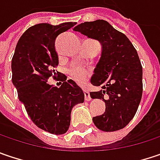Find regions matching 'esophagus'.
I'll list each match as a JSON object with an SVG mask.
<instances>
[{
	"instance_id": "34e87169",
	"label": "esophagus",
	"mask_w": 160,
	"mask_h": 160,
	"mask_svg": "<svg viewBox=\"0 0 160 160\" xmlns=\"http://www.w3.org/2000/svg\"><path fill=\"white\" fill-rule=\"evenodd\" d=\"M84 98H85V100H87V101H89L91 98H90V95H89V91H87V90H84Z\"/></svg>"
}]
</instances>
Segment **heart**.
Here are the masks:
<instances>
[{
    "mask_svg": "<svg viewBox=\"0 0 160 160\" xmlns=\"http://www.w3.org/2000/svg\"><path fill=\"white\" fill-rule=\"evenodd\" d=\"M91 76V71L82 67H73L70 71V77L77 84L83 85L89 80Z\"/></svg>",
    "mask_w": 160,
    "mask_h": 160,
    "instance_id": "b5f03b06",
    "label": "heart"
}]
</instances>
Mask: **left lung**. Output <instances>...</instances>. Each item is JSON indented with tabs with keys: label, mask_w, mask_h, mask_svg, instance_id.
<instances>
[{
	"label": "left lung",
	"mask_w": 160,
	"mask_h": 160,
	"mask_svg": "<svg viewBox=\"0 0 160 160\" xmlns=\"http://www.w3.org/2000/svg\"><path fill=\"white\" fill-rule=\"evenodd\" d=\"M74 31L98 40L102 46L101 57L90 80L101 89L90 92V97L102 99L106 109L92 120L100 130H119L134 118L142 97V66L138 52L125 34L104 20L85 22Z\"/></svg>",
	"instance_id": "8db88e82"
}]
</instances>
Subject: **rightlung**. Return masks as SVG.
<instances>
[{
  "instance_id": "right-lung-1",
  "label": "right lung",
  "mask_w": 160,
  "mask_h": 160,
  "mask_svg": "<svg viewBox=\"0 0 160 160\" xmlns=\"http://www.w3.org/2000/svg\"><path fill=\"white\" fill-rule=\"evenodd\" d=\"M76 22L59 25L40 23L30 27L16 45L12 60V83L19 99L23 103L33 123L52 134L67 132L72 108L84 102L82 89L72 80L57 71L61 87L50 85V77L56 79L54 68L59 64L55 40ZM54 75H53V74Z\"/></svg>"
}]
</instances>
